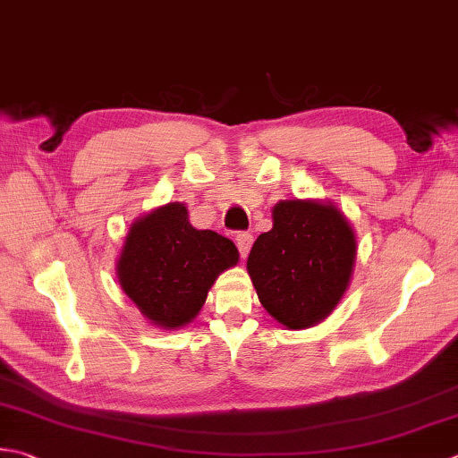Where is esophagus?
Masks as SVG:
<instances>
[{"label":"esophagus","instance_id":"obj_1","mask_svg":"<svg viewBox=\"0 0 458 458\" xmlns=\"http://www.w3.org/2000/svg\"><path fill=\"white\" fill-rule=\"evenodd\" d=\"M252 242H254V236L250 234V232H238L236 234V246L240 250V256L246 258L250 248H252Z\"/></svg>","mask_w":458,"mask_h":458}]
</instances>
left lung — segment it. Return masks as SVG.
<instances>
[{
  "label": "left lung",
  "mask_w": 458,
  "mask_h": 458,
  "mask_svg": "<svg viewBox=\"0 0 458 458\" xmlns=\"http://www.w3.org/2000/svg\"><path fill=\"white\" fill-rule=\"evenodd\" d=\"M355 236L331 204L284 200L274 206V228L259 234L248 274L266 311L290 329L326 319L347 290Z\"/></svg>",
  "instance_id": "1"
}]
</instances>
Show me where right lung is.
I'll list each match as a JSON object with an SVG mask.
<instances>
[{
	"label": "right lung",
	"instance_id": "obj_1",
	"mask_svg": "<svg viewBox=\"0 0 458 458\" xmlns=\"http://www.w3.org/2000/svg\"><path fill=\"white\" fill-rule=\"evenodd\" d=\"M236 262L234 242L192 228L186 206L170 202L132 224L119 282L142 316L174 329L200 311L218 274Z\"/></svg>",
	"mask_w": 458,
	"mask_h": 458
}]
</instances>
